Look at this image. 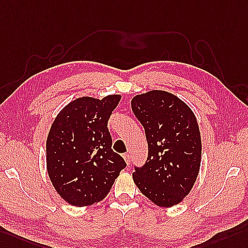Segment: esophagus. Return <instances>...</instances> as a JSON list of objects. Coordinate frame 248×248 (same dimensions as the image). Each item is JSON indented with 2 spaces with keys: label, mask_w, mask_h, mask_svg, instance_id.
<instances>
[{
  "label": "esophagus",
  "mask_w": 248,
  "mask_h": 248,
  "mask_svg": "<svg viewBox=\"0 0 248 248\" xmlns=\"http://www.w3.org/2000/svg\"><path fill=\"white\" fill-rule=\"evenodd\" d=\"M123 158H124V160L126 162V164L129 165L130 164V155H129V154H124L123 155Z\"/></svg>",
  "instance_id": "34e87169"
}]
</instances>
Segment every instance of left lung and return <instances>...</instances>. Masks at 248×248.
I'll return each instance as SVG.
<instances>
[{"label": "left lung", "instance_id": "left-lung-1", "mask_svg": "<svg viewBox=\"0 0 248 248\" xmlns=\"http://www.w3.org/2000/svg\"><path fill=\"white\" fill-rule=\"evenodd\" d=\"M132 111L145 129L148 158L135 167L132 179L142 194L160 207L183 201L200 170L202 143L189 106L164 90H150L131 100Z\"/></svg>", "mask_w": 248, "mask_h": 248}]
</instances>
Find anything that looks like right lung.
<instances>
[{"label": "right lung", "mask_w": 248, "mask_h": 248, "mask_svg": "<svg viewBox=\"0 0 248 248\" xmlns=\"http://www.w3.org/2000/svg\"><path fill=\"white\" fill-rule=\"evenodd\" d=\"M120 94L102 100L82 96L58 113L46 141V166L63 200L78 207L103 200L110 191L124 159L111 149L107 122Z\"/></svg>", "instance_id": "right-lung-1"}]
</instances>
